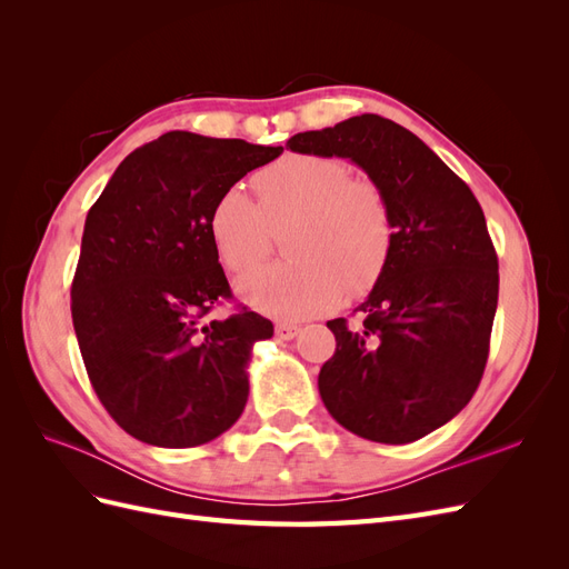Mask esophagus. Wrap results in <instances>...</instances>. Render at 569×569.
<instances>
[{
    "mask_svg": "<svg viewBox=\"0 0 569 569\" xmlns=\"http://www.w3.org/2000/svg\"><path fill=\"white\" fill-rule=\"evenodd\" d=\"M299 335V327L291 325V322H278L274 325V337L278 339H295Z\"/></svg>",
    "mask_w": 569,
    "mask_h": 569,
    "instance_id": "1",
    "label": "esophagus"
}]
</instances>
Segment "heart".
Masks as SVG:
<instances>
[{
    "label": "heart",
    "instance_id": "1",
    "mask_svg": "<svg viewBox=\"0 0 569 569\" xmlns=\"http://www.w3.org/2000/svg\"><path fill=\"white\" fill-rule=\"evenodd\" d=\"M258 203L239 187L222 192L209 216L220 263L242 274L270 253L272 232L289 226L295 263L261 268L239 280L251 308L278 320L322 316L343 297H366L389 268L396 226L385 187L351 176L335 157L287 153L253 176Z\"/></svg>",
    "mask_w": 569,
    "mask_h": 569
}]
</instances>
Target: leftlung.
<instances>
[{"mask_svg":"<svg viewBox=\"0 0 569 569\" xmlns=\"http://www.w3.org/2000/svg\"><path fill=\"white\" fill-rule=\"evenodd\" d=\"M291 151L351 159L385 187L396 244L387 272L356 311L330 320L337 351L318 389L349 432L408 443L470 403L489 358L498 303V258L485 211L420 137L363 113L299 132Z\"/></svg>","mask_w":569,"mask_h":569,"instance_id":"1","label":"left lung"}]
</instances>
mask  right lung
<instances>
[{
    "mask_svg": "<svg viewBox=\"0 0 569 569\" xmlns=\"http://www.w3.org/2000/svg\"><path fill=\"white\" fill-rule=\"evenodd\" d=\"M282 147L173 130L116 168L84 220L71 313L90 382L134 439L189 449L230 429L272 322L209 320L232 291L209 234L216 199Z\"/></svg>",
    "mask_w": 569,
    "mask_h": 569,
    "instance_id": "add662e5",
    "label": "right lung"
}]
</instances>
